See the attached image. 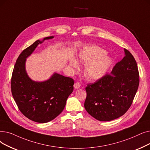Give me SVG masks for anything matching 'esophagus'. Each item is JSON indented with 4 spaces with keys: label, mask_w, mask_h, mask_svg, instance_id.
<instances>
[{
    "label": "esophagus",
    "mask_w": 150,
    "mask_h": 150,
    "mask_svg": "<svg viewBox=\"0 0 150 150\" xmlns=\"http://www.w3.org/2000/svg\"><path fill=\"white\" fill-rule=\"evenodd\" d=\"M80 87H81V85H80L79 82H76V83H74V88H76V89L79 88Z\"/></svg>",
    "instance_id": "1"
}]
</instances>
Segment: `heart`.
Segmentation results:
<instances>
[{
  "label": "heart",
  "instance_id": "b5f03b06",
  "mask_svg": "<svg viewBox=\"0 0 150 150\" xmlns=\"http://www.w3.org/2000/svg\"><path fill=\"white\" fill-rule=\"evenodd\" d=\"M107 52L97 46L85 47L80 52L78 61L87 65L84 69L85 77L90 80H97L104 77L112 65L110 57L105 55ZM69 66L73 71L79 69V64L74 59L69 61Z\"/></svg>",
  "mask_w": 150,
  "mask_h": 150
}]
</instances>
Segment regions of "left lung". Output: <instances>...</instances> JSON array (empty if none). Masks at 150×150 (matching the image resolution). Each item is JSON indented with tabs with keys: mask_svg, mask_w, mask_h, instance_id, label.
I'll list each match as a JSON object with an SVG mask.
<instances>
[{
	"mask_svg": "<svg viewBox=\"0 0 150 150\" xmlns=\"http://www.w3.org/2000/svg\"><path fill=\"white\" fill-rule=\"evenodd\" d=\"M125 56L107 74L85 88V110L95 119L103 122L122 116L131 107L139 85L136 61L128 50Z\"/></svg>",
	"mask_w": 150,
	"mask_h": 150,
	"instance_id": "1",
	"label": "left lung"
}]
</instances>
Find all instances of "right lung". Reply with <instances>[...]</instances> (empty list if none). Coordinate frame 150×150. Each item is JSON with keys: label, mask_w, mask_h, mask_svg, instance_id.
<instances>
[{"label": "right lung", "mask_w": 150, "mask_h": 150, "mask_svg": "<svg viewBox=\"0 0 150 150\" xmlns=\"http://www.w3.org/2000/svg\"><path fill=\"white\" fill-rule=\"evenodd\" d=\"M42 41L37 40L21 53L13 71L11 89L13 97L23 115L33 122L44 123L57 117L63 111L68 96L73 92L74 80L54 73L44 82H35L28 76L25 60Z\"/></svg>", "instance_id": "right-lung-1"}]
</instances>
